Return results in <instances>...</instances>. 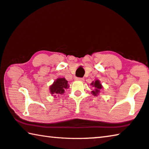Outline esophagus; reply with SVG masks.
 I'll use <instances>...</instances> for the list:
<instances>
[{
  "label": "esophagus",
  "instance_id": "esophagus-1",
  "mask_svg": "<svg viewBox=\"0 0 149 149\" xmlns=\"http://www.w3.org/2000/svg\"><path fill=\"white\" fill-rule=\"evenodd\" d=\"M75 79L77 80H80V81H82V80H84L83 78H79V77H77Z\"/></svg>",
  "mask_w": 149,
  "mask_h": 149
}]
</instances>
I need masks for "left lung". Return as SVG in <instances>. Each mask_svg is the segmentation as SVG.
<instances>
[{"mask_svg": "<svg viewBox=\"0 0 149 149\" xmlns=\"http://www.w3.org/2000/svg\"><path fill=\"white\" fill-rule=\"evenodd\" d=\"M91 85H92V86H94L95 88V91H92V94H93L94 96H96V95L98 94V93L100 92V90L102 86V84H100L99 80H96L95 82H92L91 83Z\"/></svg>", "mask_w": 149, "mask_h": 149, "instance_id": "left-lung-1", "label": "left lung"}]
</instances>
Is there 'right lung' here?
<instances>
[{
	"instance_id": "1",
	"label": "right lung",
	"mask_w": 149,
	"mask_h": 149,
	"mask_svg": "<svg viewBox=\"0 0 149 149\" xmlns=\"http://www.w3.org/2000/svg\"><path fill=\"white\" fill-rule=\"evenodd\" d=\"M69 88L68 81L66 80L65 78H59L55 80L52 86H50V92L52 94H62L65 92V90Z\"/></svg>"
}]
</instances>
